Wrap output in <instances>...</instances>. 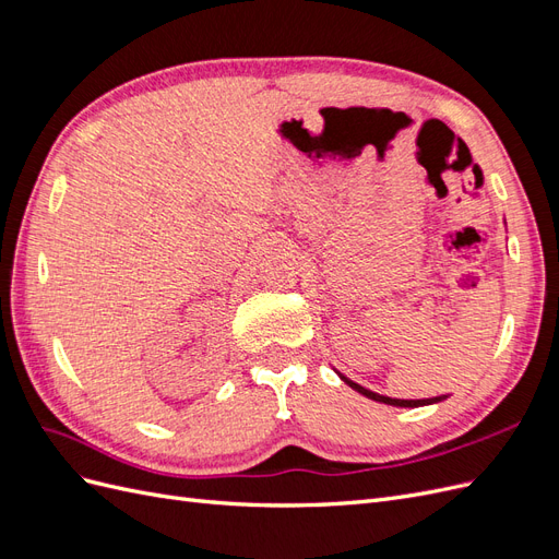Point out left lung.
Masks as SVG:
<instances>
[{
    "instance_id": "left-lung-1",
    "label": "left lung",
    "mask_w": 559,
    "mask_h": 559,
    "mask_svg": "<svg viewBox=\"0 0 559 559\" xmlns=\"http://www.w3.org/2000/svg\"><path fill=\"white\" fill-rule=\"evenodd\" d=\"M341 380L345 382V384H349L352 389H357L359 394H364L366 399H373V401H380V403H386V405H399V408H419V405H429V403H438V401H443V399H448V396H433V399H389V396H382V394H376V392H370V389H366V386H361V384H357V382H352L349 378H345V376H341Z\"/></svg>"
}]
</instances>
